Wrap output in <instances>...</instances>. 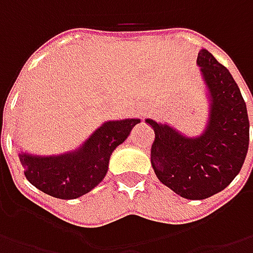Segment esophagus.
<instances>
[{"label":"esophagus","instance_id":"obj_1","mask_svg":"<svg viewBox=\"0 0 253 253\" xmlns=\"http://www.w3.org/2000/svg\"><path fill=\"white\" fill-rule=\"evenodd\" d=\"M139 114H141V115H143V114H145V108H139Z\"/></svg>","mask_w":253,"mask_h":253}]
</instances>
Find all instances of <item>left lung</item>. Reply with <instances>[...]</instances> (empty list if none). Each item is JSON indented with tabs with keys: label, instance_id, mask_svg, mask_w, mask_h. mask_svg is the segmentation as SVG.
Listing matches in <instances>:
<instances>
[{
	"label": "left lung",
	"instance_id": "obj_1",
	"mask_svg": "<svg viewBox=\"0 0 253 253\" xmlns=\"http://www.w3.org/2000/svg\"><path fill=\"white\" fill-rule=\"evenodd\" d=\"M197 64L211 94L207 131L190 139L169 125L146 120L155 131L151 162L165 186L189 200L224 190L244 165L249 145L247 104L227 67L201 49Z\"/></svg>",
	"mask_w": 253,
	"mask_h": 253
}]
</instances>
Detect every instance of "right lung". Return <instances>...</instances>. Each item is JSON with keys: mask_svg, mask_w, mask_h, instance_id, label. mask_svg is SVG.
I'll use <instances>...</instances> for the list:
<instances>
[{"mask_svg": "<svg viewBox=\"0 0 253 253\" xmlns=\"http://www.w3.org/2000/svg\"><path fill=\"white\" fill-rule=\"evenodd\" d=\"M138 122L139 120L105 122L74 153L50 158L21 153L25 177L36 189L56 199L84 196L105 177L112 151L128 138Z\"/></svg>", "mask_w": 253, "mask_h": 253, "instance_id": "add662e5", "label": "right lung"}]
</instances>
